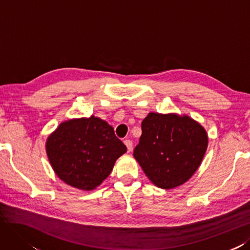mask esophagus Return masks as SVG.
Wrapping results in <instances>:
<instances>
[{"label":"esophagus","mask_w":250,"mask_h":250,"mask_svg":"<svg viewBox=\"0 0 250 250\" xmlns=\"http://www.w3.org/2000/svg\"><path fill=\"white\" fill-rule=\"evenodd\" d=\"M125 145L126 146L127 152H131L132 149H133V142H132V140H130V139H125Z\"/></svg>","instance_id":"obj_1"}]
</instances>
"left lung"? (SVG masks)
<instances>
[{"label": "left lung", "mask_w": 250, "mask_h": 250, "mask_svg": "<svg viewBox=\"0 0 250 250\" xmlns=\"http://www.w3.org/2000/svg\"><path fill=\"white\" fill-rule=\"evenodd\" d=\"M134 157L156 187L174 188L195 174L208 148V134L188 116L149 113Z\"/></svg>", "instance_id": "1"}]
</instances>
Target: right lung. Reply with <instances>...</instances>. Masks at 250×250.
<instances>
[{"label": "right lung", "instance_id": "add662e5", "mask_svg": "<svg viewBox=\"0 0 250 250\" xmlns=\"http://www.w3.org/2000/svg\"><path fill=\"white\" fill-rule=\"evenodd\" d=\"M46 151L55 174L71 187L91 190L112 172L126 146L104 120L72 119L48 137Z\"/></svg>", "mask_w": 250, "mask_h": 250}]
</instances>
